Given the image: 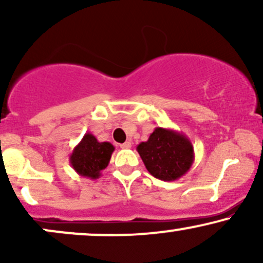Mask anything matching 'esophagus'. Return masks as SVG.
<instances>
[{
    "label": "esophagus",
    "mask_w": 263,
    "mask_h": 263,
    "mask_svg": "<svg viewBox=\"0 0 263 263\" xmlns=\"http://www.w3.org/2000/svg\"><path fill=\"white\" fill-rule=\"evenodd\" d=\"M131 146H132V143L129 141H126L125 143H121L120 144V147H121V148H123V149H128V148H131Z\"/></svg>",
    "instance_id": "1"
}]
</instances>
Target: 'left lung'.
<instances>
[{
	"mask_svg": "<svg viewBox=\"0 0 263 263\" xmlns=\"http://www.w3.org/2000/svg\"><path fill=\"white\" fill-rule=\"evenodd\" d=\"M147 171L157 179L172 182L183 177L194 162L192 142L182 132L156 127L146 142L137 146Z\"/></svg>",
	"mask_w": 263,
	"mask_h": 263,
	"instance_id": "obj_1",
	"label": "left lung"
}]
</instances>
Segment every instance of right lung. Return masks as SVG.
<instances>
[{"instance_id": "add662e5", "label": "right lung", "mask_w": 263, "mask_h": 263, "mask_svg": "<svg viewBox=\"0 0 263 263\" xmlns=\"http://www.w3.org/2000/svg\"><path fill=\"white\" fill-rule=\"evenodd\" d=\"M114 151L115 147L110 142H99L95 136L87 132L74 147L69 161L79 176L98 179L108 165Z\"/></svg>"}]
</instances>
